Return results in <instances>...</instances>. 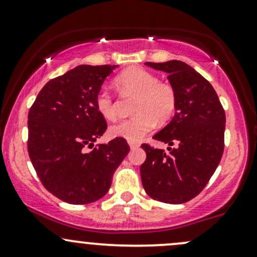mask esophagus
<instances>
[{
    "mask_svg": "<svg viewBox=\"0 0 257 257\" xmlns=\"http://www.w3.org/2000/svg\"><path fill=\"white\" fill-rule=\"evenodd\" d=\"M129 144V147L132 148V150H134V148H138L139 146H140V144L139 142H134V141H128Z\"/></svg>",
    "mask_w": 257,
    "mask_h": 257,
    "instance_id": "1",
    "label": "esophagus"
}]
</instances>
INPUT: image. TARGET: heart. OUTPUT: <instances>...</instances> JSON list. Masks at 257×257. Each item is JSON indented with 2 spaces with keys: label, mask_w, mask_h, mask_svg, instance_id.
<instances>
[{
  "label": "heart",
  "mask_w": 257,
  "mask_h": 257,
  "mask_svg": "<svg viewBox=\"0 0 257 257\" xmlns=\"http://www.w3.org/2000/svg\"><path fill=\"white\" fill-rule=\"evenodd\" d=\"M115 85L124 93L137 95L132 118L111 126L110 134L128 141H139L156 126L169 122L177 109V92L171 83L159 81L156 74L144 68L132 67L115 79ZM97 111L107 120L117 118V110L112 95L100 89L95 95Z\"/></svg>",
  "instance_id": "1"
}]
</instances>
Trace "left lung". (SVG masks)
<instances>
[{"label": "left lung", "instance_id": "8db88e82", "mask_svg": "<svg viewBox=\"0 0 257 257\" xmlns=\"http://www.w3.org/2000/svg\"><path fill=\"white\" fill-rule=\"evenodd\" d=\"M146 66L168 73L177 92L174 118L154 135L169 144V153L147 144L146 160L140 166L144 189L152 199L165 203H184L202 191L218 168L224 152L225 111L217 92L194 68L182 61Z\"/></svg>", "mask_w": 257, "mask_h": 257}]
</instances>
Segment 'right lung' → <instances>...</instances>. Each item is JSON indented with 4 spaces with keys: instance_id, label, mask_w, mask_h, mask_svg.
<instances>
[{
    "instance_id": "right-lung-1",
    "label": "right lung",
    "mask_w": 257,
    "mask_h": 257,
    "mask_svg": "<svg viewBox=\"0 0 257 257\" xmlns=\"http://www.w3.org/2000/svg\"><path fill=\"white\" fill-rule=\"evenodd\" d=\"M116 67H75L46 83L30 109V159L45 189L64 202L101 199L131 150L123 138L93 147L107 128L95 95ZM86 147L94 150L86 153Z\"/></svg>"
}]
</instances>
